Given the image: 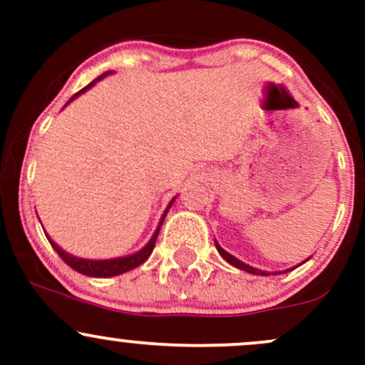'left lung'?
<instances>
[{
    "mask_svg": "<svg viewBox=\"0 0 365 365\" xmlns=\"http://www.w3.org/2000/svg\"><path fill=\"white\" fill-rule=\"evenodd\" d=\"M215 247H217V251L220 252V256H222L224 259L227 261V263H231V264H233V267L240 268V270H245V272H249V274H257V275L261 274V275H268V274H264V272H261V270H256V268H252V267H249V264H245V263H242V261H238L237 257H235V256H231L230 252H226V251H224V249L220 247V245L217 244V242H215Z\"/></svg>",
    "mask_w": 365,
    "mask_h": 365,
    "instance_id": "obj_1",
    "label": "left lung"
}]
</instances>
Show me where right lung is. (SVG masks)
<instances>
[{
	"mask_svg": "<svg viewBox=\"0 0 365 365\" xmlns=\"http://www.w3.org/2000/svg\"><path fill=\"white\" fill-rule=\"evenodd\" d=\"M108 73H109V72L102 73L101 77H97V79H95V81H91V83L88 84V86H84L83 90H81L79 93L73 95V97L70 98V101H73V98H76L77 95H81V93H83V91H86L88 88L93 86V84L97 83L98 79H102V77H106V76H108ZM171 205H173V201H171V203H169L168 210L171 208ZM168 210H165L164 215H162V219H160V222H159V227H157V231H155V233H153L152 240H150L148 244H146L145 247L141 249V251L135 252V254H132V256L116 257V259H102V261L83 259V257L70 256V254L65 252L63 249L58 247V245L54 244V242L51 240V238H49V242H51V245H53V247H54V251H56L58 254H60L61 259H63L65 263L68 264V267H72L73 270L79 272V274H83V275H90V277H113V275L125 274V272H128V270H132V268L139 267V264L145 263V261L148 259V256H150V254H152L153 247H155V240H157V237H159V231H160L162 222H164L165 215H168Z\"/></svg>",
	"mask_w": 365,
	"mask_h": 365,
	"instance_id": "1",
	"label": "right lung"
}]
</instances>
